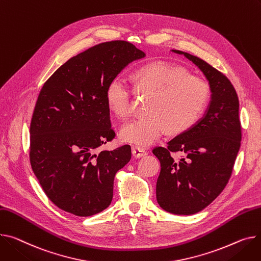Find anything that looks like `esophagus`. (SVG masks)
<instances>
[{
    "label": "esophagus",
    "instance_id": "34e87169",
    "mask_svg": "<svg viewBox=\"0 0 261 261\" xmlns=\"http://www.w3.org/2000/svg\"><path fill=\"white\" fill-rule=\"evenodd\" d=\"M146 154H147V152L145 150H143V149H140V148H137V147H133L132 148V156H133L134 159H140V158H142V156H144Z\"/></svg>",
    "mask_w": 261,
    "mask_h": 261
}]
</instances>
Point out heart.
<instances>
[{
	"mask_svg": "<svg viewBox=\"0 0 261 261\" xmlns=\"http://www.w3.org/2000/svg\"><path fill=\"white\" fill-rule=\"evenodd\" d=\"M132 80L137 93L151 94L147 103L149 114L126 125L120 131V137L141 148L158 141L166 128L173 134L192 128L211 98L209 83L170 62L158 61L144 65L133 72ZM132 96L133 90L119 77L111 80L106 88L107 106L120 119L130 115Z\"/></svg>",
	"mask_w": 261,
	"mask_h": 261,
	"instance_id": "1",
	"label": "heart"
}]
</instances>
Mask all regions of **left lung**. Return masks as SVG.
Masks as SVG:
<instances>
[{
	"mask_svg": "<svg viewBox=\"0 0 261 261\" xmlns=\"http://www.w3.org/2000/svg\"><path fill=\"white\" fill-rule=\"evenodd\" d=\"M193 62L210 83L212 100L204 117L177 135L167 147H155L161 162L156 198L167 212L195 214L209 205L227 186L241 141L239 100L230 80L205 61L173 50ZM181 152L180 159L171 154Z\"/></svg>",
	"mask_w": 261,
	"mask_h": 261,
	"instance_id": "8db88e82",
	"label": "left lung"
}]
</instances>
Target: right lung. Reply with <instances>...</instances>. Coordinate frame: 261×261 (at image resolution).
Wrapping results in <instances>:
<instances>
[{
  "label": "right lung",
  "instance_id": "1",
  "mask_svg": "<svg viewBox=\"0 0 261 261\" xmlns=\"http://www.w3.org/2000/svg\"><path fill=\"white\" fill-rule=\"evenodd\" d=\"M145 54L127 41L92 46L69 59L43 85L30 123L29 159L47 197L60 209L86 217L108 207L116 172L131 147L95 153L115 137L106 88Z\"/></svg>",
  "mask_w": 261,
  "mask_h": 261
}]
</instances>
